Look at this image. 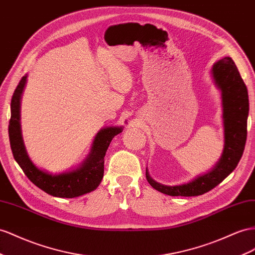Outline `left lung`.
<instances>
[{"label":"left lung","instance_id":"1","mask_svg":"<svg viewBox=\"0 0 255 255\" xmlns=\"http://www.w3.org/2000/svg\"><path fill=\"white\" fill-rule=\"evenodd\" d=\"M211 76L221 92L224 146L222 154L209 171L193 180L177 185H166L155 181L146 168V178L151 187L170 196H198L221 183L236 168L242 159L247 139V120L249 116V98L245 82L237 66L230 57L216 62Z\"/></svg>","mask_w":255,"mask_h":255}]
</instances>
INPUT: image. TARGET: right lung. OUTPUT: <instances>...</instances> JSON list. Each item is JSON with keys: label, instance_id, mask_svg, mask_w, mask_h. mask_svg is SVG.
<instances>
[{"label": "right lung", "instance_id": "add662e5", "mask_svg": "<svg viewBox=\"0 0 255 255\" xmlns=\"http://www.w3.org/2000/svg\"><path fill=\"white\" fill-rule=\"evenodd\" d=\"M26 78L27 75L20 80L10 103L11 116L8 135L13 157L25 176L36 187L49 195L61 198H73L90 193L99 187L102 181L104 176V156L106 151L114 137L122 132L123 127H106L100 129L94 137L90 152L78 167L56 174L40 169L32 162L26 152L20 125V105L26 85Z\"/></svg>", "mask_w": 255, "mask_h": 255}]
</instances>
